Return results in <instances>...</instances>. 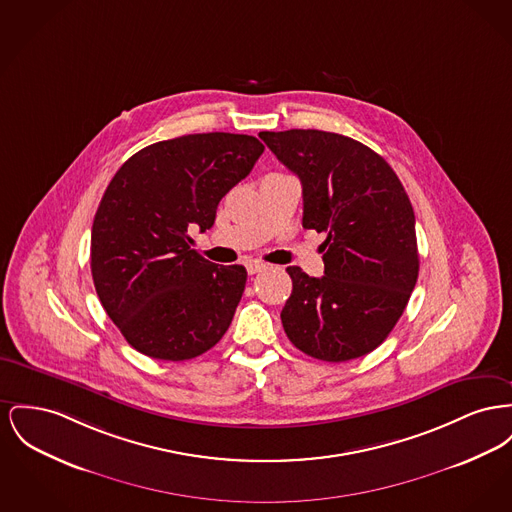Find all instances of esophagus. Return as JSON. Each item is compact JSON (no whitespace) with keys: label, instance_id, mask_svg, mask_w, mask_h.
Here are the masks:
<instances>
[{"label":"esophagus","instance_id":"esophagus-1","mask_svg":"<svg viewBox=\"0 0 512 512\" xmlns=\"http://www.w3.org/2000/svg\"><path fill=\"white\" fill-rule=\"evenodd\" d=\"M245 269L249 274H257V272H263L265 269H269L265 263H261V261H249L247 265H245Z\"/></svg>","mask_w":512,"mask_h":512}]
</instances>
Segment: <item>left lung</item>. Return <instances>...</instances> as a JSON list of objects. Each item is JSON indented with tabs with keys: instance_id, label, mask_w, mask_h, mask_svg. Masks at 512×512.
<instances>
[{
	"instance_id": "obj_1",
	"label": "left lung",
	"mask_w": 512,
	"mask_h": 512,
	"mask_svg": "<svg viewBox=\"0 0 512 512\" xmlns=\"http://www.w3.org/2000/svg\"><path fill=\"white\" fill-rule=\"evenodd\" d=\"M303 189V228L327 234L325 276L288 267L292 294L280 313L290 342L315 360L373 352L404 313L420 255L412 203L383 156L350 137L261 131Z\"/></svg>"
}]
</instances>
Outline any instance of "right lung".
Segmentation results:
<instances>
[{
  "mask_svg": "<svg viewBox=\"0 0 512 512\" xmlns=\"http://www.w3.org/2000/svg\"><path fill=\"white\" fill-rule=\"evenodd\" d=\"M263 151L251 135H183L133 154L106 187L92 222V280L137 352L191 360L228 331L247 271L207 261L187 232L212 228L220 199Z\"/></svg>",
  "mask_w": 512,
  "mask_h": 512,
  "instance_id": "obj_1",
  "label": "right lung"
}]
</instances>
